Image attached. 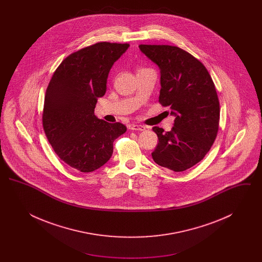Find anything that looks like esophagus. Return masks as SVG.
<instances>
[{"label": "esophagus", "mask_w": 262, "mask_h": 262, "mask_svg": "<svg viewBox=\"0 0 262 262\" xmlns=\"http://www.w3.org/2000/svg\"><path fill=\"white\" fill-rule=\"evenodd\" d=\"M129 128H130L132 130H138V132H141V130H144L146 127H145L144 125L133 124V125H129Z\"/></svg>", "instance_id": "1"}]
</instances>
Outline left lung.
<instances>
[{
	"instance_id": "8db88e82",
	"label": "left lung",
	"mask_w": 262,
	"mask_h": 262,
	"mask_svg": "<svg viewBox=\"0 0 262 262\" xmlns=\"http://www.w3.org/2000/svg\"><path fill=\"white\" fill-rule=\"evenodd\" d=\"M140 51L160 69L159 102L174 116L172 130L154 126L158 145L154 162L183 172L201 161L216 138L220 106L206 68L185 50L170 45H139Z\"/></svg>"
}]
</instances>
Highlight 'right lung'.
I'll list each match as a JSON object with an SVG mask.
<instances>
[{
	"label": "right lung",
	"mask_w": 262,
	"mask_h": 262,
	"mask_svg": "<svg viewBox=\"0 0 262 262\" xmlns=\"http://www.w3.org/2000/svg\"><path fill=\"white\" fill-rule=\"evenodd\" d=\"M129 44L100 42L67 57L46 90L43 127L56 154L76 170L93 172L109 161L113 142L125 134V125L110 124L94 115L106 93L114 62Z\"/></svg>",
	"instance_id": "obj_1"
}]
</instances>
